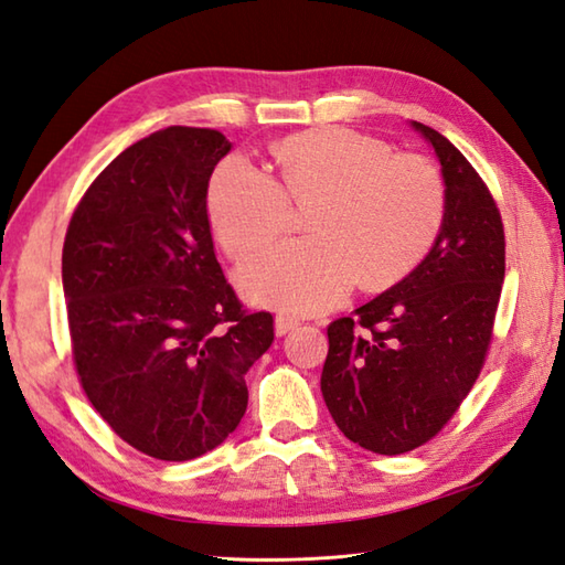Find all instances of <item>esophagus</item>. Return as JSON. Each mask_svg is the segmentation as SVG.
Returning a JSON list of instances; mask_svg holds the SVG:
<instances>
[{"instance_id":"esophagus-1","label":"esophagus","mask_w":565,"mask_h":565,"mask_svg":"<svg viewBox=\"0 0 565 565\" xmlns=\"http://www.w3.org/2000/svg\"><path fill=\"white\" fill-rule=\"evenodd\" d=\"M298 326H301V322H298V318H294V316H286V313L276 316V334H286V332L296 330Z\"/></svg>"}]
</instances>
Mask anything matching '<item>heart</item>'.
<instances>
[{"mask_svg": "<svg viewBox=\"0 0 565 565\" xmlns=\"http://www.w3.org/2000/svg\"><path fill=\"white\" fill-rule=\"evenodd\" d=\"M279 182L231 154L209 182L215 237L237 262L249 259L291 227L294 209L313 237L274 247L239 271L257 303L291 313L322 310L352 289H386L405 279L435 245L447 191L435 162L393 152L386 140L350 128H316L274 148Z\"/></svg>", "mask_w": 565, "mask_h": 565, "instance_id": "b5f03b06", "label": "heart"}]
</instances>
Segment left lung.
<instances>
[{"mask_svg":"<svg viewBox=\"0 0 565 565\" xmlns=\"http://www.w3.org/2000/svg\"><path fill=\"white\" fill-rule=\"evenodd\" d=\"M413 126L441 162V231L403 281L330 322L320 379L344 437L386 456L437 437L471 393L505 279V231L488 184L435 128Z\"/></svg>","mask_w":565,"mask_h":565,"instance_id":"1","label":"left lung"}]
</instances>
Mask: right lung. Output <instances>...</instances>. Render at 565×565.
Returning a JSON list of instances; mask_svg holds the SVG:
<instances>
[{
	"mask_svg": "<svg viewBox=\"0 0 565 565\" xmlns=\"http://www.w3.org/2000/svg\"><path fill=\"white\" fill-rule=\"evenodd\" d=\"M221 130L170 126L84 191L63 245L77 379L104 423L160 461L218 447L247 407L245 374L274 342L215 259L209 182Z\"/></svg>",
	"mask_w": 565,
	"mask_h": 565,
	"instance_id": "right-lung-1",
	"label": "right lung"
}]
</instances>
